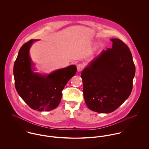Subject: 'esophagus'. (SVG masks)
<instances>
[{
    "label": "esophagus",
    "instance_id": "34e87169",
    "mask_svg": "<svg viewBox=\"0 0 149 149\" xmlns=\"http://www.w3.org/2000/svg\"><path fill=\"white\" fill-rule=\"evenodd\" d=\"M83 68H84V65L83 64H79L77 65V70L79 72L81 71L83 69Z\"/></svg>",
    "mask_w": 149,
    "mask_h": 149
}]
</instances>
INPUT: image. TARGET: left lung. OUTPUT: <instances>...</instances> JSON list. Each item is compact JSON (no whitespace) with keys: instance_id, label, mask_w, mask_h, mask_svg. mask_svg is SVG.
I'll list each match as a JSON object with an SVG mask.
<instances>
[{"instance_id":"8db88e82","label":"left lung","mask_w":149,"mask_h":149,"mask_svg":"<svg viewBox=\"0 0 149 149\" xmlns=\"http://www.w3.org/2000/svg\"><path fill=\"white\" fill-rule=\"evenodd\" d=\"M103 50L81 72L85 103L92 111L108 113L121 106L131 94L135 73L131 53L119 39Z\"/></svg>"}]
</instances>
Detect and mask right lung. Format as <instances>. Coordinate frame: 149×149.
<instances>
[{
	"instance_id": "right-lung-1",
	"label": "right lung",
	"mask_w": 149,
	"mask_h": 149,
	"mask_svg": "<svg viewBox=\"0 0 149 149\" xmlns=\"http://www.w3.org/2000/svg\"><path fill=\"white\" fill-rule=\"evenodd\" d=\"M38 40H31L19 50L14 65L17 91L24 102L33 109L51 111L60 104L62 91L77 72L75 65L56 70L49 74L34 72L35 64L30 56L32 45Z\"/></svg>"
}]
</instances>
